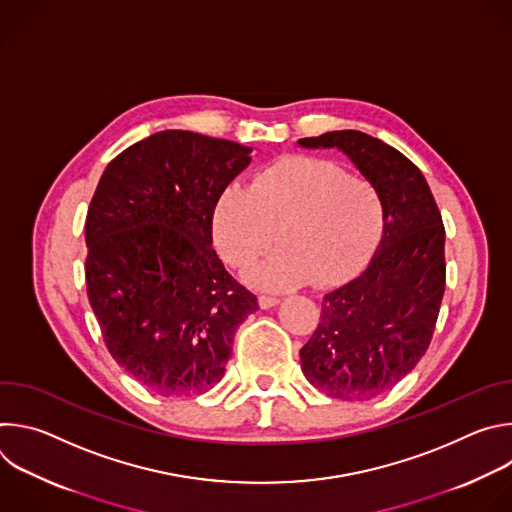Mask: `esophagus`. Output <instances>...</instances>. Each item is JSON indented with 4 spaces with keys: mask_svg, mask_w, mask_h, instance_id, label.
<instances>
[{
    "mask_svg": "<svg viewBox=\"0 0 512 512\" xmlns=\"http://www.w3.org/2000/svg\"><path fill=\"white\" fill-rule=\"evenodd\" d=\"M277 304H279V298H277V296H267V294H261V296H259V306H261L263 310L273 308V306H277Z\"/></svg>",
    "mask_w": 512,
    "mask_h": 512,
    "instance_id": "obj_1",
    "label": "esophagus"
}]
</instances>
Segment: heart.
<instances>
[{
    "label": "heart",
    "instance_id": "1",
    "mask_svg": "<svg viewBox=\"0 0 512 512\" xmlns=\"http://www.w3.org/2000/svg\"><path fill=\"white\" fill-rule=\"evenodd\" d=\"M385 218L379 188L340 164L289 156L259 170L251 186H229L214 208L223 257L247 267L277 241L283 247L249 271L265 287L312 279L334 285L352 275L377 243Z\"/></svg>",
    "mask_w": 512,
    "mask_h": 512
}]
</instances>
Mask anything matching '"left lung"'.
Segmentation results:
<instances>
[{"instance_id": "obj_1", "label": "left lung", "mask_w": 512, "mask_h": 512, "mask_svg": "<svg viewBox=\"0 0 512 512\" xmlns=\"http://www.w3.org/2000/svg\"><path fill=\"white\" fill-rule=\"evenodd\" d=\"M300 145L338 148L383 198V237L371 263L324 296L320 322L300 350L316 389L364 401L411 373L431 342L446 289V229L419 168L385 141L344 129Z\"/></svg>"}]
</instances>
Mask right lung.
<instances>
[{
	"instance_id": "right-lung-1",
	"label": "right lung",
	"mask_w": 512,
	"mask_h": 512,
	"mask_svg": "<svg viewBox=\"0 0 512 512\" xmlns=\"http://www.w3.org/2000/svg\"><path fill=\"white\" fill-rule=\"evenodd\" d=\"M249 154L229 139L166 129L121 152L93 194L89 302L115 362L160 395L212 389L259 308L210 249L214 206Z\"/></svg>"
}]
</instances>
